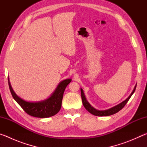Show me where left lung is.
<instances>
[{
  "label": "left lung",
  "instance_id": "left-lung-1",
  "mask_svg": "<svg viewBox=\"0 0 147 147\" xmlns=\"http://www.w3.org/2000/svg\"><path fill=\"white\" fill-rule=\"evenodd\" d=\"M136 88V85L135 86V87H134L132 92H131V94L129 95L128 97L126 98V100H124L120 104H117V105L113 106L111 108H109L108 109H105V110H98V109H96V108H94V107L92 106L91 104L88 102V101L87 100L85 94H84L83 89L80 88L81 96H82V99L83 105L89 113L93 114V115L95 116L102 117V116H109V115H113V114L117 113L118 111H119L121 109H123L124 108V106L126 105V104L128 102V101L129 100V99L130 98L131 95H132L134 92H135Z\"/></svg>",
  "mask_w": 147,
  "mask_h": 147
}]
</instances>
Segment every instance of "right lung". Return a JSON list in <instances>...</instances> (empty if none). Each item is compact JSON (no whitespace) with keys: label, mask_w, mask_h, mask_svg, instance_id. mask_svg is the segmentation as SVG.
Masks as SVG:
<instances>
[{"label":"right lung","mask_w":147,"mask_h":147,"mask_svg":"<svg viewBox=\"0 0 147 147\" xmlns=\"http://www.w3.org/2000/svg\"><path fill=\"white\" fill-rule=\"evenodd\" d=\"M71 80V78L62 80L59 83L55 90L48 98L38 102L26 101L17 96L11 88L9 78L8 84L14 100L19 104L26 113L35 117L47 118L56 115L60 110L65 89Z\"/></svg>","instance_id":"1"}]
</instances>
